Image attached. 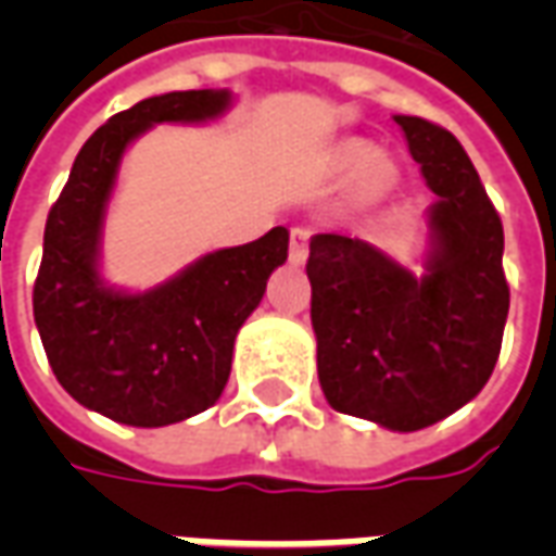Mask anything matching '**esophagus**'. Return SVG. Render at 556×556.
I'll use <instances>...</instances> for the list:
<instances>
[{
	"label": "esophagus",
	"instance_id": "34e87169",
	"mask_svg": "<svg viewBox=\"0 0 556 556\" xmlns=\"http://www.w3.org/2000/svg\"><path fill=\"white\" fill-rule=\"evenodd\" d=\"M306 255H309V229L294 226L289 235V258L294 262V265H303V262H306Z\"/></svg>",
	"mask_w": 556,
	"mask_h": 556
}]
</instances>
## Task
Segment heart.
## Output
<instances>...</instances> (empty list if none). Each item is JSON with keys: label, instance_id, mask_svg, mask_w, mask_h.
<instances>
[{"label": "heart", "instance_id": "1", "mask_svg": "<svg viewBox=\"0 0 556 556\" xmlns=\"http://www.w3.org/2000/svg\"><path fill=\"white\" fill-rule=\"evenodd\" d=\"M333 169L339 175H361L357 190L363 199H378L387 193V187L393 184V169L384 160H378L372 146L366 142H345L337 148L333 154Z\"/></svg>", "mask_w": 556, "mask_h": 556}]
</instances>
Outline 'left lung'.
I'll use <instances>...</instances> for the list:
<instances>
[{
  "label": "left lung",
  "instance_id": "obj_1",
  "mask_svg": "<svg viewBox=\"0 0 556 556\" xmlns=\"http://www.w3.org/2000/svg\"><path fill=\"white\" fill-rule=\"evenodd\" d=\"M396 125L438 195L426 277L345 235H315L306 277L330 408L417 431L467 405L491 378L509 282L501 214L465 148L417 115H396Z\"/></svg>",
  "mask_w": 556,
  "mask_h": 556
}]
</instances>
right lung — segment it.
<instances>
[{
  "instance_id": "add662e5",
  "label": "right lung",
  "mask_w": 556,
  "mask_h": 556,
  "mask_svg": "<svg viewBox=\"0 0 556 556\" xmlns=\"http://www.w3.org/2000/svg\"><path fill=\"white\" fill-rule=\"evenodd\" d=\"M229 91H169L113 115L79 148L50 207L31 291L35 325L59 384L79 405L157 429L211 408L231 372V349L267 277L289 258V231L202 255L146 294L106 289L98 247L115 172L130 139L160 122H205Z\"/></svg>"
}]
</instances>
